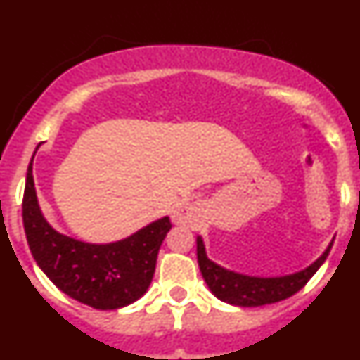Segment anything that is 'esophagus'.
Listing matches in <instances>:
<instances>
[{
	"label": "esophagus",
	"mask_w": 360,
	"mask_h": 360,
	"mask_svg": "<svg viewBox=\"0 0 360 360\" xmlns=\"http://www.w3.org/2000/svg\"><path fill=\"white\" fill-rule=\"evenodd\" d=\"M173 219H174V221H180V214H178V212H176V214L173 216Z\"/></svg>",
	"instance_id": "obj_1"
}]
</instances>
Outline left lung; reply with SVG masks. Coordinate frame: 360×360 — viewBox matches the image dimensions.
<instances>
[{"label":"left lung","instance_id":"1","mask_svg":"<svg viewBox=\"0 0 360 360\" xmlns=\"http://www.w3.org/2000/svg\"><path fill=\"white\" fill-rule=\"evenodd\" d=\"M330 249H332V245L324 250V254L317 262L295 274L283 276V278H252V276L238 274V272H231V270H225L224 266L216 265L205 254L202 238L198 236L196 240L200 272L207 283V287L211 288L216 297L225 303L236 304V307H263V304L278 303V301L294 295L310 281L311 276L316 274L317 269L323 265L328 256Z\"/></svg>","mask_w":360,"mask_h":360}]
</instances>
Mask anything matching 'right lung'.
<instances>
[{"label": "right lung", "mask_w": 360, "mask_h": 360, "mask_svg": "<svg viewBox=\"0 0 360 360\" xmlns=\"http://www.w3.org/2000/svg\"><path fill=\"white\" fill-rule=\"evenodd\" d=\"M23 225L32 256L50 281L75 301L97 310L122 308L146 294L162 241L173 227L165 216L133 236L108 245L84 243L59 234L39 209L32 162L25 184Z\"/></svg>", "instance_id": "right-lung-1"}]
</instances>
